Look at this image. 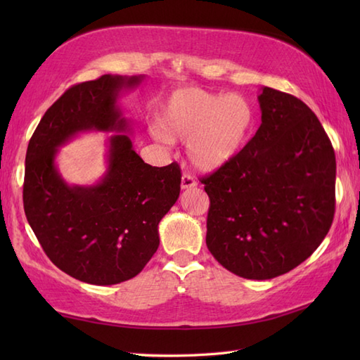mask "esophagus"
<instances>
[{
  "instance_id": "obj_1",
  "label": "esophagus",
  "mask_w": 360,
  "mask_h": 360,
  "mask_svg": "<svg viewBox=\"0 0 360 360\" xmlns=\"http://www.w3.org/2000/svg\"><path fill=\"white\" fill-rule=\"evenodd\" d=\"M196 186V181L190 174H182L181 178V188H192Z\"/></svg>"
}]
</instances>
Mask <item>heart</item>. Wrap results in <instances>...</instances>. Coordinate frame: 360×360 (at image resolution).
<instances>
[{
    "instance_id": "obj_1",
    "label": "heart",
    "mask_w": 360,
    "mask_h": 360,
    "mask_svg": "<svg viewBox=\"0 0 360 360\" xmlns=\"http://www.w3.org/2000/svg\"><path fill=\"white\" fill-rule=\"evenodd\" d=\"M255 125L257 112L246 96L190 86L167 98L158 114L156 134L160 139L187 142L190 164L210 173L246 148Z\"/></svg>"
}]
</instances>
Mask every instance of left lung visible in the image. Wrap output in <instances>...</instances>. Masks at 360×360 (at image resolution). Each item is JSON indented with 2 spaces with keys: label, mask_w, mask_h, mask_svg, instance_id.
I'll return each instance as SVG.
<instances>
[{
  "label": "left lung",
  "mask_w": 360,
  "mask_h": 360,
  "mask_svg": "<svg viewBox=\"0 0 360 360\" xmlns=\"http://www.w3.org/2000/svg\"><path fill=\"white\" fill-rule=\"evenodd\" d=\"M262 125L238 156L202 178L205 243L227 271L269 280L312 255L333 224L335 155L300 98L263 86Z\"/></svg>",
  "instance_id": "left-lung-1"
}]
</instances>
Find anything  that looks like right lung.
<instances>
[{"label": "right lung", "mask_w": 360, "mask_h": 360, "mask_svg": "<svg viewBox=\"0 0 360 360\" xmlns=\"http://www.w3.org/2000/svg\"><path fill=\"white\" fill-rule=\"evenodd\" d=\"M145 75H111L79 83L44 112L26 153L22 202L29 226L58 269L91 285L136 277L159 248L158 226L181 190L176 162L145 164L133 147V124L119 97ZM82 132H114L107 170L91 186L68 185L58 148Z\"/></svg>", "instance_id": "obj_1"}]
</instances>
